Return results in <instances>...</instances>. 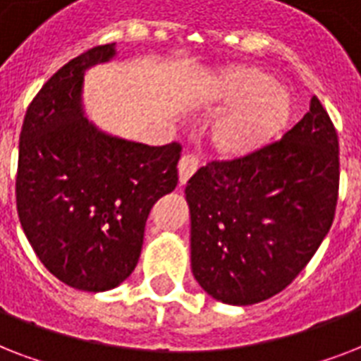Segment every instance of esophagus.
<instances>
[{"label":"esophagus","mask_w":361,"mask_h":361,"mask_svg":"<svg viewBox=\"0 0 361 361\" xmlns=\"http://www.w3.org/2000/svg\"><path fill=\"white\" fill-rule=\"evenodd\" d=\"M198 163H200V159H198L197 153H185V155H181L180 164H178L180 185H185L187 181H189V178L197 172Z\"/></svg>","instance_id":"1"}]
</instances>
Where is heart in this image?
<instances>
[{
    "instance_id": "b5f03b06",
    "label": "heart",
    "mask_w": 361,
    "mask_h": 361,
    "mask_svg": "<svg viewBox=\"0 0 361 361\" xmlns=\"http://www.w3.org/2000/svg\"><path fill=\"white\" fill-rule=\"evenodd\" d=\"M209 97L240 104L214 129L215 149L223 155H245L268 144L290 120L292 103L271 73L252 65H234L209 86Z\"/></svg>"
}]
</instances>
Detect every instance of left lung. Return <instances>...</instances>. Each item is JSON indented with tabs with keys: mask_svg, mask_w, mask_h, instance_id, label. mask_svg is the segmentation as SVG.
Here are the masks:
<instances>
[{
	"mask_svg": "<svg viewBox=\"0 0 361 361\" xmlns=\"http://www.w3.org/2000/svg\"><path fill=\"white\" fill-rule=\"evenodd\" d=\"M191 268L209 296L252 305L313 258L339 197V138L319 99L281 140L212 161L187 181Z\"/></svg>",
	"mask_w": 361,
	"mask_h": 361,
	"instance_id": "8db88e82",
	"label": "left lung"
}]
</instances>
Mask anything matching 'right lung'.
Wrapping results in <instances>:
<instances>
[{"label": "right lung", "mask_w": 361, "mask_h": 361, "mask_svg": "<svg viewBox=\"0 0 361 361\" xmlns=\"http://www.w3.org/2000/svg\"><path fill=\"white\" fill-rule=\"evenodd\" d=\"M93 47L48 78L25 112L16 209L44 268L86 292L114 288L140 258L147 215L178 185L181 146L109 136L84 118V71L116 54Z\"/></svg>", "instance_id": "obj_1"}]
</instances>
